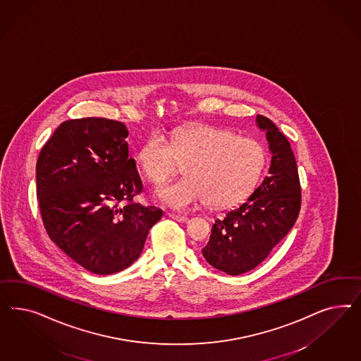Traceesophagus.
<instances>
[{
  "instance_id": "esophagus-1",
  "label": "esophagus",
  "mask_w": 361,
  "mask_h": 361,
  "mask_svg": "<svg viewBox=\"0 0 361 361\" xmlns=\"http://www.w3.org/2000/svg\"><path fill=\"white\" fill-rule=\"evenodd\" d=\"M169 217L172 219H175L177 222H181V224H185V222L189 221L188 217H185V216H180V214H169Z\"/></svg>"
}]
</instances>
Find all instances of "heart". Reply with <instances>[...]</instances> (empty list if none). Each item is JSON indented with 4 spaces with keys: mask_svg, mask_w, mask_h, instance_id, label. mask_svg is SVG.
Segmentation results:
<instances>
[{
    "mask_svg": "<svg viewBox=\"0 0 361 361\" xmlns=\"http://www.w3.org/2000/svg\"><path fill=\"white\" fill-rule=\"evenodd\" d=\"M184 165L185 177L159 186L156 196L176 210H188L208 201L214 208L245 200L258 184L266 165V151L252 137L212 126L176 132L171 139L160 132L142 144L137 163L142 175L160 184Z\"/></svg>",
    "mask_w": 361,
    "mask_h": 361,
    "instance_id": "1",
    "label": "heart"
}]
</instances>
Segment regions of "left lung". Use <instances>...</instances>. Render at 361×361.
I'll list each match as a JSON object with an SVG mask.
<instances>
[{
	"label": "left lung",
	"mask_w": 361,
	"mask_h": 361,
	"mask_svg": "<svg viewBox=\"0 0 361 361\" xmlns=\"http://www.w3.org/2000/svg\"><path fill=\"white\" fill-rule=\"evenodd\" d=\"M255 124L266 133L271 153L269 176L238 208L216 219L202 249L209 264L229 275L247 273L262 263L294 226L300 210V183L290 142L266 116L257 115Z\"/></svg>",
	"instance_id": "left-lung-1"
}]
</instances>
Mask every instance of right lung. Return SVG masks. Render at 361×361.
Returning <instances> with one entry per match:
<instances>
[{
    "instance_id": "right-lung-1",
    "label": "right lung",
    "mask_w": 361,
    "mask_h": 361,
    "mask_svg": "<svg viewBox=\"0 0 361 361\" xmlns=\"http://www.w3.org/2000/svg\"><path fill=\"white\" fill-rule=\"evenodd\" d=\"M121 121H63L37 161V197L49 237L91 273L130 267L163 210L132 202L142 189ZM128 200L123 206L121 202Z\"/></svg>"
}]
</instances>
